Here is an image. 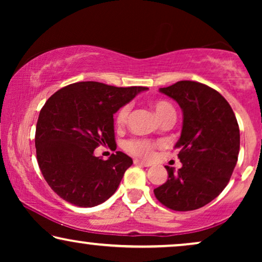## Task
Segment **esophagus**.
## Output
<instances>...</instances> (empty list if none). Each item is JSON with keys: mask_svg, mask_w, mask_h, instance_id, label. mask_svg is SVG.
Here are the masks:
<instances>
[{"mask_svg": "<svg viewBox=\"0 0 262 262\" xmlns=\"http://www.w3.org/2000/svg\"><path fill=\"white\" fill-rule=\"evenodd\" d=\"M134 163L137 164V166H143V167H150V166H151V163L144 162V161H141V160H135Z\"/></svg>", "mask_w": 262, "mask_h": 262, "instance_id": "1", "label": "esophagus"}]
</instances>
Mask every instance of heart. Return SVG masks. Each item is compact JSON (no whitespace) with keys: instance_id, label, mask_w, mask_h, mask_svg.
Wrapping results in <instances>:
<instances>
[{"instance_id":"b5f03b06","label":"heart","mask_w":262,"mask_h":262,"mask_svg":"<svg viewBox=\"0 0 262 262\" xmlns=\"http://www.w3.org/2000/svg\"><path fill=\"white\" fill-rule=\"evenodd\" d=\"M151 106L155 111L157 118L161 121L168 119V118H174L175 119V110L171 103L164 100H156L151 102ZM131 107L130 105H124L120 107L116 114V124L118 127H124L127 124L128 116H130ZM156 143L145 138H132L128 139L125 143V149L128 152L134 154L136 156L142 157V159H151L154 155V150H155Z\"/></svg>"}]
</instances>
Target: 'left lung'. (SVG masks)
I'll list each match as a JSON object with an SVG mask.
<instances>
[{
	"label": "left lung",
	"mask_w": 262,
	"mask_h": 262,
	"mask_svg": "<svg viewBox=\"0 0 262 262\" xmlns=\"http://www.w3.org/2000/svg\"><path fill=\"white\" fill-rule=\"evenodd\" d=\"M160 92L182 110V130L175 148L182 167L166 166L168 179L154 189L161 204L174 211L203 207L230 180L239 151V128L229 102L217 91L194 81H179Z\"/></svg>",
	"instance_id": "8db88e82"
}]
</instances>
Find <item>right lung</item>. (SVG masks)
Here are the masks:
<instances>
[{
  "label": "right lung",
  "instance_id": "obj_1",
  "mask_svg": "<svg viewBox=\"0 0 262 262\" xmlns=\"http://www.w3.org/2000/svg\"><path fill=\"white\" fill-rule=\"evenodd\" d=\"M146 89L87 81L50 96L39 113L35 150L42 177L60 198L93 207L114 194L132 159L117 151L102 160L94 150L117 148L113 114Z\"/></svg>",
  "mask_w": 262,
  "mask_h": 262
}]
</instances>
